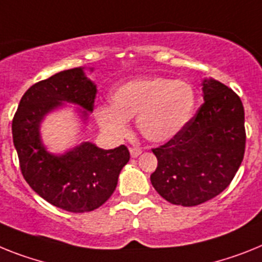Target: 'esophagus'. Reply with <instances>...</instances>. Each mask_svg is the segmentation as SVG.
I'll return each instance as SVG.
<instances>
[{
  "mask_svg": "<svg viewBox=\"0 0 262 262\" xmlns=\"http://www.w3.org/2000/svg\"><path fill=\"white\" fill-rule=\"evenodd\" d=\"M129 151H130V156L133 158L138 157V156H140L142 153L141 149H140V148H130V149H129Z\"/></svg>",
  "mask_w": 262,
  "mask_h": 262,
  "instance_id": "34e87169",
  "label": "esophagus"
}]
</instances>
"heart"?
<instances>
[{
    "label": "heart",
    "mask_w": 262,
    "mask_h": 262,
    "mask_svg": "<svg viewBox=\"0 0 262 262\" xmlns=\"http://www.w3.org/2000/svg\"><path fill=\"white\" fill-rule=\"evenodd\" d=\"M112 105H98L94 117L107 136L122 138L129 120L136 117L138 132L151 142H165L180 135L192 118L194 88L184 80L138 77L112 92Z\"/></svg>",
    "instance_id": "1"
}]
</instances>
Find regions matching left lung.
<instances>
[{
  "label": "left lung",
  "instance_id": "8db88e82",
  "mask_svg": "<svg viewBox=\"0 0 262 262\" xmlns=\"http://www.w3.org/2000/svg\"><path fill=\"white\" fill-rule=\"evenodd\" d=\"M204 104L180 135L153 149V188L170 204L195 206L228 188L245 151L244 106L232 89L202 81Z\"/></svg>",
  "mask_w": 262,
  "mask_h": 262
}]
</instances>
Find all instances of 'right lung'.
Here are the masks:
<instances>
[{
  "label": "right lung",
  "mask_w": 262,
  "mask_h": 262,
  "mask_svg": "<svg viewBox=\"0 0 262 262\" xmlns=\"http://www.w3.org/2000/svg\"><path fill=\"white\" fill-rule=\"evenodd\" d=\"M96 93L97 86L83 68L63 70L26 90L13 118V142L24 179L43 200L68 212H92L105 204L130 158L125 145L105 150L86 141L62 155L50 153L43 145L41 125L48 114L73 104L86 124Z\"/></svg>",
  "instance_id": "1"
}]
</instances>
